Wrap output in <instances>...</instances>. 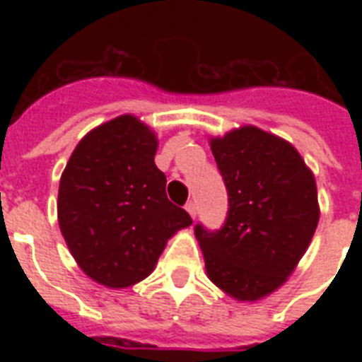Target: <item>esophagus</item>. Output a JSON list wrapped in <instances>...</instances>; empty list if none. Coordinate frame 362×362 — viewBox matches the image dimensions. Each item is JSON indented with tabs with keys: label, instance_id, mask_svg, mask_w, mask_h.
Returning a JSON list of instances; mask_svg holds the SVG:
<instances>
[{
	"label": "esophagus",
	"instance_id": "34e87169",
	"mask_svg": "<svg viewBox=\"0 0 362 362\" xmlns=\"http://www.w3.org/2000/svg\"><path fill=\"white\" fill-rule=\"evenodd\" d=\"M186 210H187V214L192 216L193 220H195V216H197V204L193 203V201H189V203L186 204Z\"/></svg>",
	"mask_w": 362,
	"mask_h": 362
}]
</instances>
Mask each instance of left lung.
Segmentation results:
<instances>
[{
  "instance_id": "8db88e82",
  "label": "left lung",
  "mask_w": 362,
  "mask_h": 362,
  "mask_svg": "<svg viewBox=\"0 0 362 362\" xmlns=\"http://www.w3.org/2000/svg\"><path fill=\"white\" fill-rule=\"evenodd\" d=\"M229 210L218 231L195 226L206 274L237 300L267 297L291 276L320 221L317 187L293 144L244 125L210 139Z\"/></svg>"
}]
</instances>
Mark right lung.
Here are the masks:
<instances>
[{
  "instance_id": "add662e5",
  "label": "right lung",
  "mask_w": 362,
  "mask_h": 362,
  "mask_svg": "<svg viewBox=\"0 0 362 362\" xmlns=\"http://www.w3.org/2000/svg\"><path fill=\"white\" fill-rule=\"evenodd\" d=\"M156 150L158 136L146 124L118 116L76 144L59 180L58 223L71 255L110 289L152 274L167 240L192 226L167 199Z\"/></svg>"
}]
</instances>
